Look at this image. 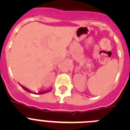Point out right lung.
<instances>
[{
    "label": "right lung",
    "mask_w": 130,
    "mask_h": 130,
    "mask_svg": "<svg viewBox=\"0 0 130 130\" xmlns=\"http://www.w3.org/2000/svg\"><path fill=\"white\" fill-rule=\"evenodd\" d=\"M19 85H20L21 87H22V88H23L24 90H26V92H28L33 93V94H37V93H36V92H32L31 91V90H30L29 89H28V88H26V87H23V85H21V84H19ZM51 90H46V91H40V92H39V93H38V94H45V93L49 92L51 91Z\"/></svg>",
    "instance_id": "1"
}]
</instances>
